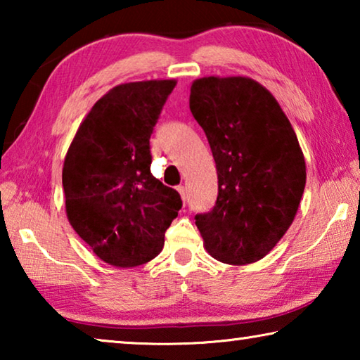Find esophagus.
<instances>
[{"label":"esophagus","instance_id":"1","mask_svg":"<svg viewBox=\"0 0 360 360\" xmlns=\"http://www.w3.org/2000/svg\"><path fill=\"white\" fill-rule=\"evenodd\" d=\"M178 192L181 193L182 202L186 203V200H187V191H186V187H184V186H178Z\"/></svg>","mask_w":360,"mask_h":360}]
</instances>
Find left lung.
Masks as SVG:
<instances>
[{
    "label": "left lung",
    "mask_w": 360,
    "mask_h": 360,
    "mask_svg": "<svg viewBox=\"0 0 360 360\" xmlns=\"http://www.w3.org/2000/svg\"><path fill=\"white\" fill-rule=\"evenodd\" d=\"M192 115L216 162L214 208L195 216L206 251L246 265L276 246L297 214L307 167L294 129L268 90L249 77H202Z\"/></svg>",
    "instance_id": "obj_1"
}]
</instances>
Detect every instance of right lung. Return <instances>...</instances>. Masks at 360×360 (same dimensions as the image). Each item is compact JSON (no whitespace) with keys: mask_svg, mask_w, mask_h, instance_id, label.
<instances>
[{"mask_svg":"<svg viewBox=\"0 0 360 360\" xmlns=\"http://www.w3.org/2000/svg\"><path fill=\"white\" fill-rule=\"evenodd\" d=\"M176 81L120 84L95 103L65 157L68 221L101 260L136 266L160 254L181 195L150 173L149 139Z\"/></svg>","mask_w":360,"mask_h":360,"instance_id":"1","label":"right lung"}]
</instances>
